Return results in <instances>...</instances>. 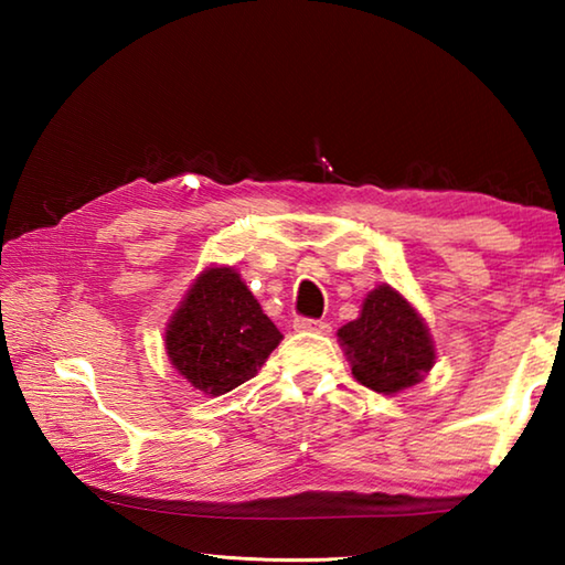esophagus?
Here are the masks:
<instances>
[{
  "label": "esophagus",
  "instance_id": "esophagus-1",
  "mask_svg": "<svg viewBox=\"0 0 565 565\" xmlns=\"http://www.w3.org/2000/svg\"><path fill=\"white\" fill-rule=\"evenodd\" d=\"M294 327L299 331H317V333L331 331V323L327 319H296Z\"/></svg>",
  "mask_w": 565,
  "mask_h": 565
}]
</instances>
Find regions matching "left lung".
Returning <instances> with one entry per match:
<instances>
[{"instance_id": "1", "label": "left lung", "mask_w": 565, "mask_h": 565, "mask_svg": "<svg viewBox=\"0 0 565 565\" xmlns=\"http://www.w3.org/2000/svg\"><path fill=\"white\" fill-rule=\"evenodd\" d=\"M351 371L363 386L379 394L418 384L434 366V343L418 313L404 296L379 286L363 301L361 317L339 329Z\"/></svg>"}]
</instances>
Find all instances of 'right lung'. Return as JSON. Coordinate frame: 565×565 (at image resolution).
<instances>
[{"label": "right lung", "instance_id": "1", "mask_svg": "<svg viewBox=\"0 0 565 565\" xmlns=\"http://www.w3.org/2000/svg\"><path fill=\"white\" fill-rule=\"evenodd\" d=\"M279 341L281 331L234 269L199 276L167 331L174 369L212 396L252 379Z\"/></svg>", "mask_w": 565, "mask_h": 565}]
</instances>
